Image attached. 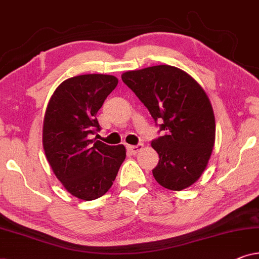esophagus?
Returning <instances> with one entry per match:
<instances>
[{
  "instance_id": "1",
  "label": "esophagus",
  "mask_w": 259,
  "mask_h": 259,
  "mask_svg": "<svg viewBox=\"0 0 259 259\" xmlns=\"http://www.w3.org/2000/svg\"><path fill=\"white\" fill-rule=\"evenodd\" d=\"M144 148V145L143 144H139V145H128L127 146V151L130 152V153L132 154H137L138 152H140L141 150Z\"/></svg>"
}]
</instances>
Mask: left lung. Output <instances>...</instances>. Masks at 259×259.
<instances>
[{
    "label": "left lung",
    "instance_id": "left-lung-1",
    "mask_svg": "<svg viewBox=\"0 0 259 259\" xmlns=\"http://www.w3.org/2000/svg\"><path fill=\"white\" fill-rule=\"evenodd\" d=\"M123 82L146 106L164 136L152 141L159 162L152 169L165 189L182 191L206 168L215 139L210 99L184 70L160 65L121 75Z\"/></svg>",
    "mask_w": 259,
    "mask_h": 259
}]
</instances>
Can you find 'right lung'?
Segmentation results:
<instances>
[{"mask_svg": "<svg viewBox=\"0 0 259 259\" xmlns=\"http://www.w3.org/2000/svg\"><path fill=\"white\" fill-rule=\"evenodd\" d=\"M116 84L118 79L106 74L70 77L56 88L46 109V157L56 178L79 199L104 196L126 158L123 145L109 146L88 138L100 131L97 113Z\"/></svg>", "mask_w": 259, "mask_h": 259, "instance_id": "right-lung-1", "label": "right lung"}]
</instances>
